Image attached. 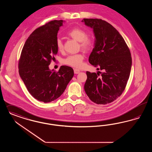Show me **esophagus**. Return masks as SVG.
I'll list each match as a JSON object with an SVG mask.
<instances>
[{"label": "esophagus", "instance_id": "obj_1", "mask_svg": "<svg viewBox=\"0 0 152 152\" xmlns=\"http://www.w3.org/2000/svg\"><path fill=\"white\" fill-rule=\"evenodd\" d=\"M74 73L75 74H78L80 73V70L77 69H74Z\"/></svg>", "mask_w": 152, "mask_h": 152}]
</instances>
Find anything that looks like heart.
Instances as JSON below:
<instances>
[{
	"instance_id": "heart-1",
	"label": "heart",
	"mask_w": 152,
	"mask_h": 152,
	"mask_svg": "<svg viewBox=\"0 0 152 152\" xmlns=\"http://www.w3.org/2000/svg\"><path fill=\"white\" fill-rule=\"evenodd\" d=\"M67 35L73 39L80 42V47L85 51L91 49L93 44V39L91 37L87 36L86 31L79 28H75L67 32ZM57 49L61 51L63 49V44L60 38H58L56 41ZM84 59V55L81 54L71 55L67 56L63 60V63L75 68H80L82 66L83 61Z\"/></svg>"
}]
</instances>
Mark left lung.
<instances>
[{"label":"left lung","mask_w":152,"mask_h":152,"mask_svg":"<svg viewBox=\"0 0 152 152\" xmlns=\"http://www.w3.org/2000/svg\"><path fill=\"white\" fill-rule=\"evenodd\" d=\"M82 22L93 29L95 37L89 61L103 71L86 72L85 93L94 103H111L127 85L132 66L130 51L118 31L107 22L97 18H84Z\"/></svg>","instance_id":"8db88e82"}]
</instances>
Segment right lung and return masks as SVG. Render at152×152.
Listing matches in <instances>:
<instances>
[{
  "mask_svg": "<svg viewBox=\"0 0 152 152\" xmlns=\"http://www.w3.org/2000/svg\"><path fill=\"white\" fill-rule=\"evenodd\" d=\"M64 21L54 20L36 29L25 43L18 62L19 75L31 95L45 103L59 97L74 75L73 69L62 66L50 70V61L57 54L56 41Z\"/></svg>",
  "mask_w": 152,
  "mask_h": 152,
  "instance_id": "add662e5",
  "label": "right lung"
}]
</instances>
